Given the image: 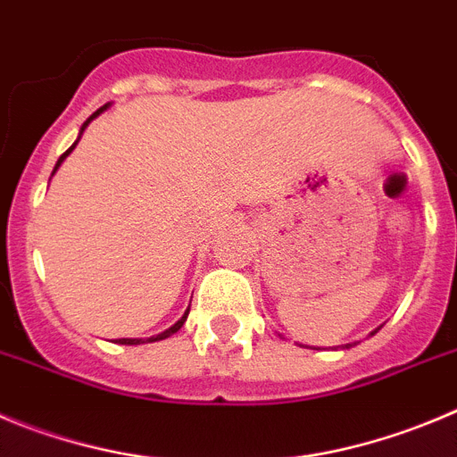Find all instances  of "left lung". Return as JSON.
I'll list each match as a JSON object with an SVG mask.
<instances>
[{"mask_svg": "<svg viewBox=\"0 0 457 457\" xmlns=\"http://www.w3.org/2000/svg\"><path fill=\"white\" fill-rule=\"evenodd\" d=\"M377 331H378V329H374V331H372V334H370V336H374V334H377ZM277 336H279V338H284V336H281V334H279V331H277ZM300 347H304V345H300ZM345 347H352V343H349V345H345Z\"/></svg>", "mask_w": 457, "mask_h": 457, "instance_id": "1", "label": "left lung"}]
</instances>
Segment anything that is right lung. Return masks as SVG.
I'll return each instance as SVG.
<instances>
[{
  "instance_id": "add662e5",
  "label": "right lung",
  "mask_w": 457,
  "mask_h": 457,
  "mask_svg": "<svg viewBox=\"0 0 457 457\" xmlns=\"http://www.w3.org/2000/svg\"><path fill=\"white\" fill-rule=\"evenodd\" d=\"M108 108H110V104H105V105H104V108H99V110H96V112H94V114H92V117H87V121H85V123H83V126H80V132H79V139H76V142H74V144H71V146H70V148H67V151H65V153H62V155H61V157H58V162H55L54 170H51V176H54L55 170L61 169V164H62V162H65V160H67V155H70V153H71V151H74V148H76V144H79V142H80V135H83V132H85V128H87V126H89V123H92V121H94V119L99 117V114H101V112H105V110H108ZM187 315H189V309H187V311H185V313H182V318H180V320H178L176 325H173V327H169V329H166V331H162V334H157V336H151V338H117V340H114V343H119V345H144V343H157V340H164V338H169V336H173V334H176V331H180V329H182V325H185V322H187Z\"/></svg>"
}]
</instances>
